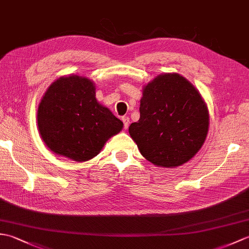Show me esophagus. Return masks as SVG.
Listing matches in <instances>:
<instances>
[{"label": "esophagus", "instance_id": "34e87169", "mask_svg": "<svg viewBox=\"0 0 249 249\" xmlns=\"http://www.w3.org/2000/svg\"><path fill=\"white\" fill-rule=\"evenodd\" d=\"M122 122H123V124H124V128L127 129L128 125H129V118H128V116H123V118H122Z\"/></svg>", "mask_w": 249, "mask_h": 249}]
</instances>
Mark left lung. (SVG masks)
<instances>
[{
	"label": "left lung",
	"instance_id": "left-lung-1",
	"mask_svg": "<svg viewBox=\"0 0 249 249\" xmlns=\"http://www.w3.org/2000/svg\"><path fill=\"white\" fill-rule=\"evenodd\" d=\"M140 119L129 135L145 160L160 167L188 161L202 146L209 112L192 83L178 73L156 77L143 89Z\"/></svg>",
	"mask_w": 249,
	"mask_h": 249
}]
</instances>
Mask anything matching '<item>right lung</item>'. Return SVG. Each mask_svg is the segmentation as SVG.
<instances>
[{
	"mask_svg": "<svg viewBox=\"0 0 249 249\" xmlns=\"http://www.w3.org/2000/svg\"><path fill=\"white\" fill-rule=\"evenodd\" d=\"M37 123L47 146L75 161L96 156L123 127V122L97 103L93 82L76 75L61 77L47 89Z\"/></svg>",
	"mask_w": 249,
	"mask_h": 249,
	"instance_id": "1",
	"label": "right lung"
}]
</instances>
